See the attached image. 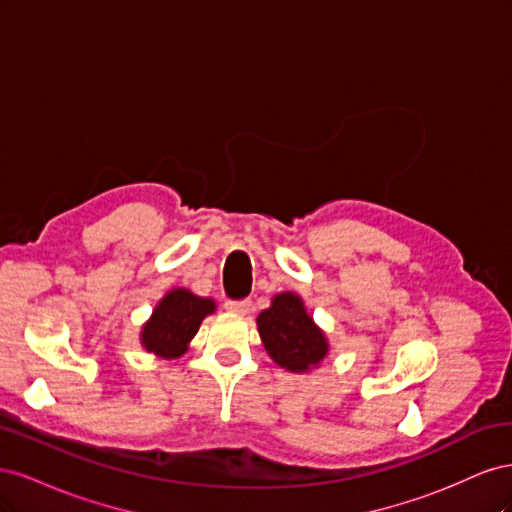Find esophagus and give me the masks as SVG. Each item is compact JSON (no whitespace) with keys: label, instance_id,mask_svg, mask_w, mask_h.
<instances>
[{"label":"esophagus","instance_id":"34e87169","mask_svg":"<svg viewBox=\"0 0 512 512\" xmlns=\"http://www.w3.org/2000/svg\"><path fill=\"white\" fill-rule=\"evenodd\" d=\"M226 309L232 314H239L245 316L252 312V301L250 299H243V301H226Z\"/></svg>","mask_w":512,"mask_h":512}]
</instances>
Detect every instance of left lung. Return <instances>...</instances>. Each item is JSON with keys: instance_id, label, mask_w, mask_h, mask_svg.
I'll return each mask as SVG.
<instances>
[{"instance_id": "8db88e82", "label": "left lung", "mask_w": 512, "mask_h": 512, "mask_svg": "<svg viewBox=\"0 0 512 512\" xmlns=\"http://www.w3.org/2000/svg\"><path fill=\"white\" fill-rule=\"evenodd\" d=\"M256 324L271 359L292 374H305L318 367L329 354L327 337L307 314L299 294H275L271 307L260 312Z\"/></svg>"}]
</instances>
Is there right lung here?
Returning <instances> with one entry per match:
<instances>
[{"mask_svg": "<svg viewBox=\"0 0 512 512\" xmlns=\"http://www.w3.org/2000/svg\"><path fill=\"white\" fill-rule=\"evenodd\" d=\"M215 312V301L196 297L185 288H173L143 324L141 344L160 359H179L188 350L200 322Z\"/></svg>", "mask_w": 512, "mask_h": 512, "instance_id": "obj_1", "label": "right lung"}]
</instances>
